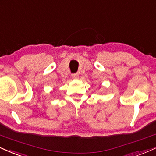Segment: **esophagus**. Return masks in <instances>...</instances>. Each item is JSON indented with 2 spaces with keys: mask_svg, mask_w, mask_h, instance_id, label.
Segmentation results:
<instances>
[{
  "mask_svg": "<svg viewBox=\"0 0 156 156\" xmlns=\"http://www.w3.org/2000/svg\"><path fill=\"white\" fill-rule=\"evenodd\" d=\"M71 77L73 79H78L79 78V74L77 73H76V74H71Z\"/></svg>",
  "mask_w": 156,
  "mask_h": 156,
  "instance_id": "1",
  "label": "esophagus"
}]
</instances>
